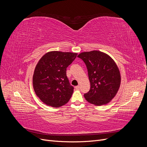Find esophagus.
I'll use <instances>...</instances> for the list:
<instances>
[{
	"label": "esophagus",
	"instance_id": "34e87169",
	"mask_svg": "<svg viewBox=\"0 0 147 147\" xmlns=\"http://www.w3.org/2000/svg\"><path fill=\"white\" fill-rule=\"evenodd\" d=\"M75 89H76L77 90H80V86H75Z\"/></svg>",
	"mask_w": 147,
	"mask_h": 147
}]
</instances>
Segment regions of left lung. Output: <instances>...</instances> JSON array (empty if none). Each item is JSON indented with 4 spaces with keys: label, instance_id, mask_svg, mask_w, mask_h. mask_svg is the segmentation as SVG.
Instances as JSON below:
<instances>
[{
    "label": "left lung",
    "instance_id": "obj_1",
    "mask_svg": "<svg viewBox=\"0 0 147 147\" xmlns=\"http://www.w3.org/2000/svg\"><path fill=\"white\" fill-rule=\"evenodd\" d=\"M77 57L86 65L91 85L84 98L97 106L107 104L117 95L121 84L117 64L109 55L97 50L83 52Z\"/></svg>",
    "mask_w": 147,
    "mask_h": 147
}]
</instances>
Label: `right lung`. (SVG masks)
I'll use <instances>...</instances> for the list:
<instances>
[{
  "mask_svg": "<svg viewBox=\"0 0 147 147\" xmlns=\"http://www.w3.org/2000/svg\"><path fill=\"white\" fill-rule=\"evenodd\" d=\"M78 53L53 51L47 53L38 62L32 78L35 94L44 104L60 107L66 104L74 92L66 75V69Z\"/></svg>",
  "mask_w": 147,
  "mask_h": 147,
  "instance_id": "add662e5",
  "label": "right lung"
}]
</instances>
